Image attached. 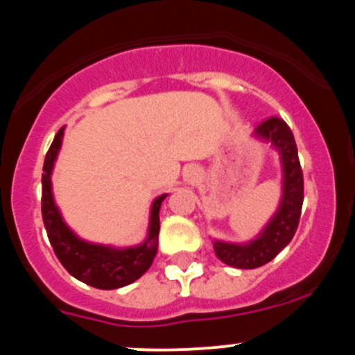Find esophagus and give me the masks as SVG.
<instances>
[{
    "label": "esophagus",
    "mask_w": 355,
    "mask_h": 355,
    "mask_svg": "<svg viewBox=\"0 0 355 355\" xmlns=\"http://www.w3.org/2000/svg\"><path fill=\"white\" fill-rule=\"evenodd\" d=\"M184 179L188 184H194V182H198V179H200V169H198V167H189V169H186Z\"/></svg>",
    "instance_id": "obj_1"
}]
</instances>
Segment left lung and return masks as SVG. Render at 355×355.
I'll return each instance as SVG.
<instances>
[{
    "instance_id": "obj_1",
    "label": "left lung",
    "mask_w": 355,
    "mask_h": 355,
    "mask_svg": "<svg viewBox=\"0 0 355 355\" xmlns=\"http://www.w3.org/2000/svg\"><path fill=\"white\" fill-rule=\"evenodd\" d=\"M254 137L270 144V147L276 148L279 154L283 167V196L272 218L250 242L234 243L213 240L216 257L237 269H255L272 261L295 237L303 207V171L291 128L284 120L272 116L255 128Z\"/></svg>"
}]
</instances>
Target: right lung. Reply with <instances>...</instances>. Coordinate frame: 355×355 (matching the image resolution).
Wrapping results in <instances>:
<instances>
[{
    "mask_svg": "<svg viewBox=\"0 0 355 355\" xmlns=\"http://www.w3.org/2000/svg\"><path fill=\"white\" fill-rule=\"evenodd\" d=\"M64 127L57 132L44 161L42 174V218L45 230L60 264L71 276L98 289H116L133 283L152 266L159 245V209L167 194L155 198L150 205L147 237L133 247L101 245L79 239L64 222L52 193V171L60 146Z\"/></svg>",
    "mask_w": 355,
    "mask_h": 355,
    "instance_id": "add662e5",
    "label": "right lung"
}]
</instances>
